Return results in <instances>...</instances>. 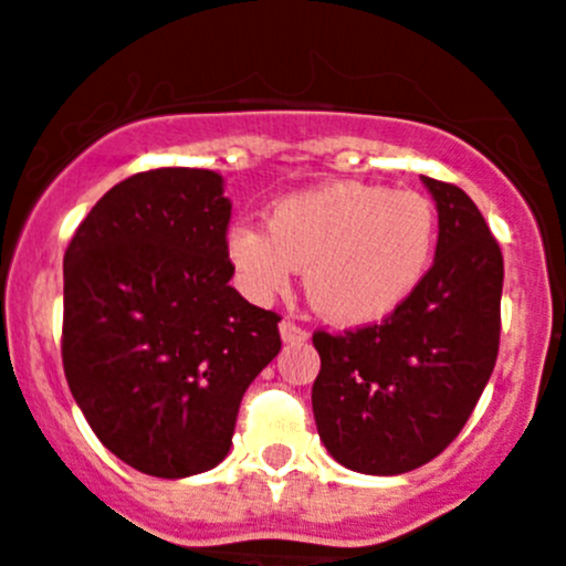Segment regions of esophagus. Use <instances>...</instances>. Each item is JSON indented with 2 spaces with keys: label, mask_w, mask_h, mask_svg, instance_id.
<instances>
[{
  "label": "esophagus",
  "mask_w": 566,
  "mask_h": 566,
  "mask_svg": "<svg viewBox=\"0 0 566 566\" xmlns=\"http://www.w3.org/2000/svg\"><path fill=\"white\" fill-rule=\"evenodd\" d=\"M279 335H282L284 343H304L310 337V332L304 329V326L293 324V321L284 318L282 324H279Z\"/></svg>",
  "instance_id": "obj_1"
}]
</instances>
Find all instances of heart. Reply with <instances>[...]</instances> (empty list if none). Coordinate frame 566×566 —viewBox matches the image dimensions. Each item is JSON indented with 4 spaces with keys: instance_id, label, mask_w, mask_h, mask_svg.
I'll return each instance as SVG.
<instances>
[{
    "instance_id": "obj_1",
    "label": "heart",
    "mask_w": 566,
    "mask_h": 566,
    "mask_svg": "<svg viewBox=\"0 0 566 566\" xmlns=\"http://www.w3.org/2000/svg\"><path fill=\"white\" fill-rule=\"evenodd\" d=\"M436 242L430 198L335 181L279 200L268 211V234L237 226L229 259L253 298L287 290L295 268H304V293L321 318L366 326L394 315L419 290Z\"/></svg>"
}]
</instances>
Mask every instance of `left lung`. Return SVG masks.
I'll return each mask as SVG.
<instances>
[{"label": "left lung", "mask_w": 566, "mask_h": 566, "mask_svg": "<svg viewBox=\"0 0 566 566\" xmlns=\"http://www.w3.org/2000/svg\"><path fill=\"white\" fill-rule=\"evenodd\" d=\"M438 209L424 282L382 324L315 332L318 436L340 467L405 474L441 455L472 416L500 348L503 253L463 189L421 176Z\"/></svg>", "instance_id": "1"}]
</instances>
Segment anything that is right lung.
Segmentation results:
<instances>
[{
  "label": "right lung",
  "mask_w": 566,
  "mask_h": 566,
  "mask_svg": "<svg viewBox=\"0 0 566 566\" xmlns=\"http://www.w3.org/2000/svg\"><path fill=\"white\" fill-rule=\"evenodd\" d=\"M223 176L136 172L63 253V371L94 436L153 478L209 472L242 394L279 355V315L229 284Z\"/></svg>",
  "instance_id": "add662e5"
}]
</instances>
